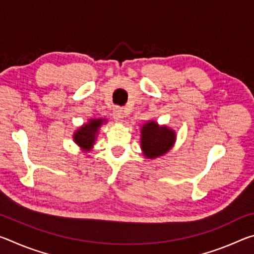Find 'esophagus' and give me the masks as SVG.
<instances>
[{"mask_svg":"<svg viewBox=\"0 0 254 254\" xmlns=\"http://www.w3.org/2000/svg\"><path fill=\"white\" fill-rule=\"evenodd\" d=\"M113 117L119 122L123 121V119H124V111L122 109H119V107H118V109H115L114 112H113Z\"/></svg>","mask_w":254,"mask_h":254,"instance_id":"esophagus-1","label":"esophagus"}]
</instances>
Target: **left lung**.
<instances>
[{
    "label": "left lung",
    "mask_w": 254,
    "mask_h": 254,
    "mask_svg": "<svg viewBox=\"0 0 254 254\" xmlns=\"http://www.w3.org/2000/svg\"><path fill=\"white\" fill-rule=\"evenodd\" d=\"M176 141V132L168 127H159L156 121H149L141 130V149L148 159L167 153Z\"/></svg>",
    "instance_id": "1"
}]
</instances>
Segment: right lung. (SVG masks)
<instances>
[{"label":"right lung","mask_w":254,"mask_h":254,"mask_svg":"<svg viewBox=\"0 0 254 254\" xmlns=\"http://www.w3.org/2000/svg\"><path fill=\"white\" fill-rule=\"evenodd\" d=\"M105 119H92L87 123L81 126L78 130L74 133L75 143L81 148L84 151H89L95 143V139L97 132L100 130V127L103 123H105Z\"/></svg>","instance_id":"obj_1"}]
</instances>
